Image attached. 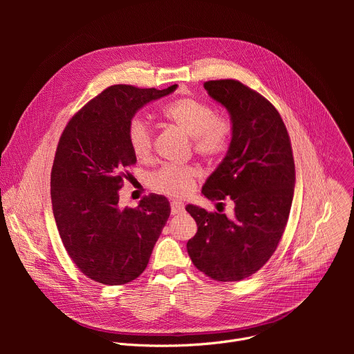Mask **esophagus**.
<instances>
[{
	"instance_id": "34e87169",
	"label": "esophagus",
	"mask_w": 354,
	"mask_h": 354,
	"mask_svg": "<svg viewBox=\"0 0 354 354\" xmlns=\"http://www.w3.org/2000/svg\"><path fill=\"white\" fill-rule=\"evenodd\" d=\"M171 210H172V214H182V213H183V210H185L182 201L174 200L172 203H171Z\"/></svg>"
}]
</instances>
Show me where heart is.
Wrapping results in <instances>:
<instances>
[{
  "mask_svg": "<svg viewBox=\"0 0 354 354\" xmlns=\"http://www.w3.org/2000/svg\"><path fill=\"white\" fill-rule=\"evenodd\" d=\"M162 116L192 138L193 149L203 158H218L230 145V123L217 118L214 109L198 99H175L162 108ZM127 138L133 154L138 160L151 157L154 134L145 120L134 118L129 124ZM198 176L200 172L193 165H165L151 175L149 185L160 193L183 197L193 190Z\"/></svg>",
  "mask_w": 354,
  "mask_h": 354,
  "instance_id": "heart-1",
  "label": "heart"
}]
</instances>
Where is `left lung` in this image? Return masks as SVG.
I'll use <instances>...</instances> for the list:
<instances>
[{
	"mask_svg": "<svg viewBox=\"0 0 354 354\" xmlns=\"http://www.w3.org/2000/svg\"><path fill=\"white\" fill-rule=\"evenodd\" d=\"M205 89L228 111L232 134L201 193L231 198L234 216L187 205L197 232L186 246L200 272L239 281L270 259L284 232L295 185L291 142L279 112L261 93L235 80L207 81Z\"/></svg>",
	"mask_w": 354,
	"mask_h": 354,
	"instance_id": "8db88e82",
	"label": "left lung"
}]
</instances>
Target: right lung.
<instances>
[{
  "label": "right lung",
  "mask_w": 354,
  "mask_h": 354,
  "mask_svg": "<svg viewBox=\"0 0 354 354\" xmlns=\"http://www.w3.org/2000/svg\"><path fill=\"white\" fill-rule=\"evenodd\" d=\"M176 88L109 86L60 137L50 180L53 214L67 254L93 281L120 286L137 279L167 224V197L149 194L134 209L120 207L119 190L137 162L127 138L131 119Z\"/></svg>",
  "instance_id": "obj_1"
}]
</instances>
